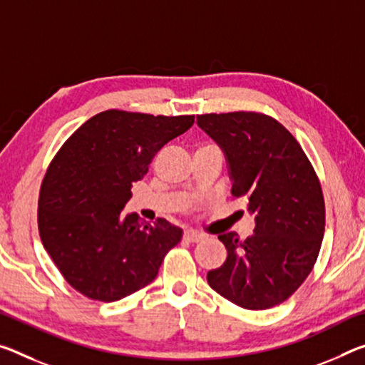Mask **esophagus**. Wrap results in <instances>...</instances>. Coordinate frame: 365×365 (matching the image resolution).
Listing matches in <instances>:
<instances>
[{
  "label": "esophagus",
  "mask_w": 365,
  "mask_h": 365,
  "mask_svg": "<svg viewBox=\"0 0 365 365\" xmlns=\"http://www.w3.org/2000/svg\"><path fill=\"white\" fill-rule=\"evenodd\" d=\"M183 239L187 240V242H200L201 239H203V235L198 234V232H195V230H185Z\"/></svg>",
  "instance_id": "34e87169"
}]
</instances>
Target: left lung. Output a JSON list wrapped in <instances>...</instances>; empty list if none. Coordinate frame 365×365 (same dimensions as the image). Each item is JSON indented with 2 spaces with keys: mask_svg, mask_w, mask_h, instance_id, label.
<instances>
[{
  "mask_svg": "<svg viewBox=\"0 0 365 365\" xmlns=\"http://www.w3.org/2000/svg\"><path fill=\"white\" fill-rule=\"evenodd\" d=\"M196 123L222 149L232 195L247 196L253 234L219 235L227 258L207 284L230 302L264 310L310 274L325 232V201L307 155L279 121L255 112L206 113Z\"/></svg>",
  "mask_w": 365,
  "mask_h": 365,
  "instance_id": "1",
  "label": "left lung"
}]
</instances>
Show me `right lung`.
<instances>
[{
    "mask_svg": "<svg viewBox=\"0 0 365 365\" xmlns=\"http://www.w3.org/2000/svg\"><path fill=\"white\" fill-rule=\"evenodd\" d=\"M193 115L106 110L68 138L45 173L38 232L65 279L83 296L115 302L155 279L182 229L121 216L133 183L155 153L193 125Z\"/></svg>",
    "mask_w": 365,
    "mask_h": 365,
    "instance_id": "right-lung-1",
    "label": "right lung"
}]
</instances>
